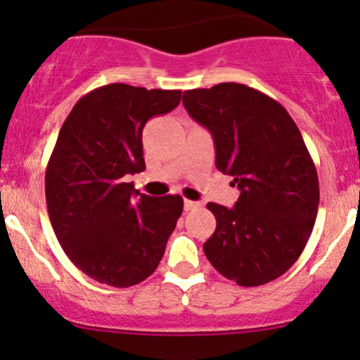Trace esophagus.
<instances>
[{
  "instance_id": "esophagus-1",
  "label": "esophagus",
  "mask_w": 360,
  "mask_h": 360,
  "mask_svg": "<svg viewBox=\"0 0 360 360\" xmlns=\"http://www.w3.org/2000/svg\"><path fill=\"white\" fill-rule=\"evenodd\" d=\"M200 203H196V201H191V200H184V212H193V210H198L200 208Z\"/></svg>"
}]
</instances>
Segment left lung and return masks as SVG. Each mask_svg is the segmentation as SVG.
<instances>
[{"label":"left lung","instance_id":"8db88e82","mask_svg":"<svg viewBox=\"0 0 360 360\" xmlns=\"http://www.w3.org/2000/svg\"><path fill=\"white\" fill-rule=\"evenodd\" d=\"M183 103L212 131L218 171L240 189L233 208L206 205L217 218L206 259L238 286L278 279L307 245L320 201L300 128L281 103L238 82L184 91Z\"/></svg>","mask_w":360,"mask_h":360}]
</instances>
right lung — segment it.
Wrapping results in <instances>:
<instances>
[{
    "instance_id": "right-lung-1",
    "label": "right lung",
    "mask_w": 360,
    "mask_h": 360,
    "mask_svg": "<svg viewBox=\"0 0 360 360\" xmlns=\"http://www.w3.org/2000/svg\"><path fill=\"white\" fill-rule=\"evenodd\" d=\"M179 101V89L113 82L84 94L60 128L45 171L49 218L65 255L98 283L134 286L162 259L183 198L139 196L125 181L146 169V123Z\"/></svg>"
}]
</instances>
